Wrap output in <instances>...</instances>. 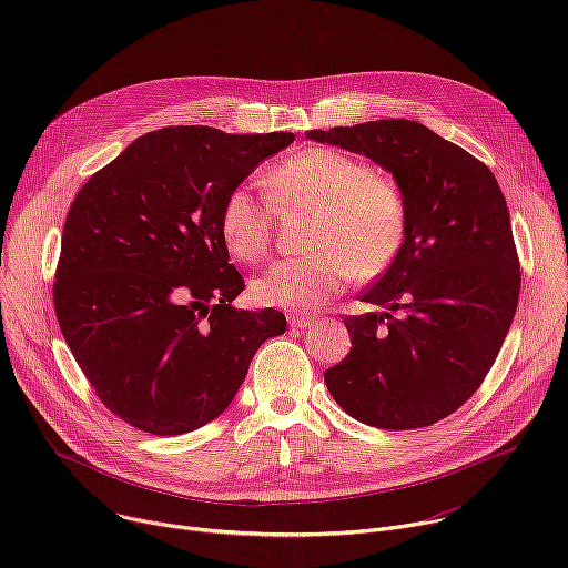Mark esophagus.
Returning a JSON list of instances; mask_svg holds the SVG:
<instances>
[{"label":"esophagus","mask_w":568,"mask_h":568,"mask_svg":"<svg viewBox=\"0 0 568 568\" xmlns=\"http://www.w3.org/2000/svg\"><path fill=\"white\" fill-rule=\"evenodd\" d=\"M314 323H316V318L314 316H290V326L292 328H310V326H314Z\"/></svg>","instance_id":"obj_1"}]
</instances>
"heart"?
<instances>
[{"label":"heart","instance_id":"heart-1","mask_svg":"<svg viewBox=\"0 0 568 568\" xmlns=\"http://www.w3.org/2000/svg\"><path fill=\"white\" fill-rule=\"evenodd\" d=\"M265 186L281 206L316 211L310 247L316 254L285 258L254 281L265 307L307 312L326 305L357 278L382 276L399 256L409 229L407 197L388 175L333 148H305L267 171ZM226 250L245 263L265 258L272 211L250 186H235L220 211Z\"/></svg>","mask_w":568,"mask_h":568}]
</instances>
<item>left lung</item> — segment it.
<instances>
[{"label":"left lung","instance_id":"8db88e82","mask_svg":"<svg viewBox=\"0 0 568 568\" xmlns=\"http://www.w3.org/2000/svg\"><path fill=\"white\" fill-rule=\"evenodd\" d=\"M305 136L373 159L409 209L399 256L359 298L377 310L344 318L353 348L323 379L364 425H434L474 395L515 318L521 274L506 197L488 166L418 121Z\"/></svg>","mask_w":568,"mask_h":568}]
</instances>
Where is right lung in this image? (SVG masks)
<instances>
[{"label": "right lung", "mask_w": 568, "mask_h": 568, "mask_svg": "<svg viewBox=\"0 0 568 568\" xmlns=\"http://www.w3.org/2000/svg\"><path fill=\"white\" fill-rule=\"evenodd\" d=\"M292 132L161 128L132 141L78 191L62 231L55 316L78 366L128 425L180 436L215 420L256 351L285 333L278 310H235L229 191Z\"/></svg>", "instance_id": "right-lung-1"}]
</instances>
